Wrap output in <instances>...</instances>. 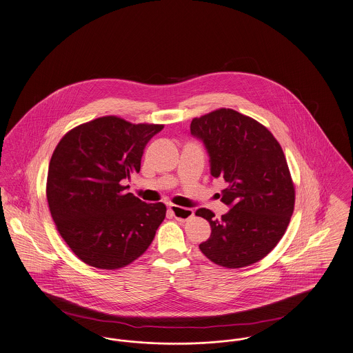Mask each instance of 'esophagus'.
I'll use <instances>...</instances> for the list:
<instances>
[{
    "label": "esophagus",
    "mask_w": 353,
    "mask_h": 353,
    "mask_svg": "<svg viewBox=\"0 0 353 353\" xmlns=\"http://www.w3.org/2000/svg\"><path fill=\"white\" fill-rule=\"evenodd\" d=\"M170 212L174 215L175 219L185 222L188 219H191L194 216V211L191 208H185V207H179V205H170Z\"/></svg>",
    "instance_id": "1"
}]
</instances>
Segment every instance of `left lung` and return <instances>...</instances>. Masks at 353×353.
Returning <instances> with one entry per match:
<instances>
[{"label":"left lung","instance_id":"1","mask_svg":"<svg viewBox=\"0 0 353 353\" xmlns=\"http://www.w3.org/2000/svg\"><path fill=\"white\" fill-rule=\"evenodd\" d=\"M191 134L210 157L214 178H223L221 219L207 208L195 215L211 225L199 244L204 256L225 268H241L267 256L283 238L295 205V187L281 146L258 121L232 109L194 118Z\"/></svg>","mask_w":353,"mask_h":353}]
</instances>
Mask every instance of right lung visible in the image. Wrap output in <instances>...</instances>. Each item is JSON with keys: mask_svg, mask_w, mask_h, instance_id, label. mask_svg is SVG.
Wrapping results in <instances>:
<instances>
[{"mask_svg": "<svg viewBox=\"0 0 353 353\" xmlns=\"http://www.w3.org/2000/svg\"><path fill=\"white\" fill-rule=\"evenodd\" d=\"M163 125L101 117L66 132L52 155L46 198L57 230L83 263L118 270L138 259L166 216L123 179L139 172L143 150Z\"/></svg>", "mask_w": 353, "mask_h": 353, "instance_id": "right-lung-1", "label": "right lung"}]
</instances>
